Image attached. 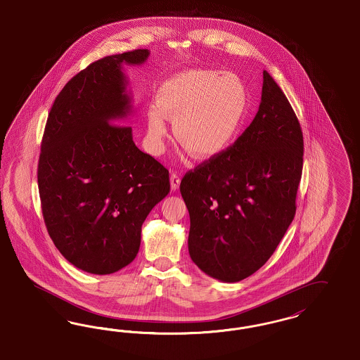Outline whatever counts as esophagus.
Listing matches in <instances>:
<instances>
[{
    "instance_id": "obj_1",
    "label": "esophagus",
    "mask_w": 360,
    "mask_h": 360,
    "mask_svg": "<svg viewBox=\"0 0 360 360\" xmlns=\"http://www.w3.org/2000/svg\"><path fill=\"white\" fill-rule=\"evenodd\" d=\"M180 174L177 172H172L171 174V187H172V191H176L179 186H180Z\"/></svg>"
}]
</instances>
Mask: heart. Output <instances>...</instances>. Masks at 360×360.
<instances>
[{
  "mask_svg": "<svg viewBox=\"0 0 360 360\" xmlns=\"http://www.w3.org/2000/svg\"><path fill=\"white\" fill-rule=\"evenodd\" d=\"M249 111V91L235 74L218 70H187L162 82L156 106L146 112V141L161 155L168 133L189 153L208 158L227 150L238 137Z\"/></svg>",
  "mask_w": 360,
  "mask_h": 360,
  "instance_id": "b5f03b06",
  "label": "heart"
}]
</instances>
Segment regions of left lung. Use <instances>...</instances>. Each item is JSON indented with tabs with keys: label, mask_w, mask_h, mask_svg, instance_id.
Masks as SVG:
<instances>
[{
	"label": "left lung",
	"mask_w": 360,
	"mask_h": 360,
	"mask_svg": "<svg viewBox=\"0 0 360 360\" xmlns=\"http://www.w3.org/2000/svg\"><path fill=\"white\" fill-rule=\"evenodd\" d=\"M302 156L296 112L264 71L250 126L180 184L191 219L188 250L205 274L238 282L265 265L295 218Z\"/></svg>",
	"instance_id": "obj_1"
}]
</instances>
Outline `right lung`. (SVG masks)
I'll return each instance as SVG.
<instances>
[{"label":"right lung","mask_w":360,"mask_h":360,"mask_svg":"<svg viewBox=\"0 0 360 360\" xmlns=\"http://www.w3.org/2000/svg\"><path fill=\"white\" fill-rule=\"evenodd\" d=\"M148 49L91 63L63 87L48 114L37 165L48 234L63 257L91 274H111L137 255L141 227L169 192V172L136 146L122 124L130 96L122 64Z\"/></svg>","instance_id":"1"}]
</instances>
